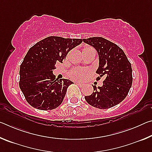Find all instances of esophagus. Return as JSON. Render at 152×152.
Instances as JSON below:
<instances>
[{
    "label": "esophagus",
    "instance_id": "34e87169",
    "mask_svg": "<svg viewBox=\"0 0 152 152\" xmlns=\"http://www.w3.org/2000/svg\"><path fill=\"white\" fill-rule=\"evenodd\" d=\"M76 84H78V85L79 86H84V84H82V83H80V82H77Z\"/></svg>",
    "mask_w": 152,
    "mask_h": 152
}]
</instances>
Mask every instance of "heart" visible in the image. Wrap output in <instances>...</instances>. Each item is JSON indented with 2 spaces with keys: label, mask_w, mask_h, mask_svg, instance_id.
<instances>
[{
  "label": "heart",
  "mask_w": 152,
  "mask_h": 152,
  "mask_svg": "<svg viewBox=\"0 0 152 152\" xmlns=\"http://www.w3.org/2000/svg\"><path fill=\"white\" fill-rule=\"evenodd\" d=\"M88 74V71L86 69L82 68H74L71 71L70 74V77L74 80H82L86 78Z\"/></svg>",
  "instance_id": "1"
}]
</instances>
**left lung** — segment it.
Listing matches in <instances>:
<instances>
[{
    "instance_id": "obj_1",
    "label": "left lung",
    "mask_w": 152,
    "mask_h": 152,
    "mask_svg": "<svg viewBox=\"0 0 152 152\" xmlns=\"http://www.w3.org/2000/svg\"><path fill=\"white\" fill-rule=\"evenodd\" d=\"M83 42L96 50L99 55V68L96 73L105 79L103 85L96 88L84 99L91 106L107 109L120 103L127 96L132 87V68L124 51L117 45L101 37L83 39Z\"/></svg>"
}]
</instances>
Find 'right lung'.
Segmentation results:
<instances>
[{"label":"right lung","instance_id":"right-lung-1","mask_svg":"<svg viewBox=\"0 0 152 152\" xmlns=\"http://www.w3.org/2000/svg\"><path fill=\"white\" fill-rule=\"evenodd\" d=\"M82 42L81 39L50 36L31 48L20 66L19 87L31 106L52 110L60 106L70 80H58L53 75L56 62L62 63L68 51Z\"/></svg>","mask_w":152,"mask_h":152}]
</instances>
